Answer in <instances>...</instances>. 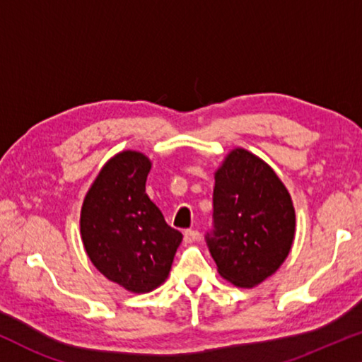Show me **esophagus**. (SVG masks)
I'll use <instances>...</instances> for the list:
<instances>
[{"label":"esophagus","mask_w":362,"mask_h":362,"mask_svg":"<svg viewBox=\"0 0 362 362\" xmlns=\"http://www.w3.org/2000/svg\"><path fill=\"white\" fill-rule=\"evenodd\" d=\"M198 238H200V233H198L197 230H187L185 233H183V241L188 243V244L195 243Z\"/></svg>","instance_id":"1"}]
</instances>
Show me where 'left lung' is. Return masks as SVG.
Wrapping results in <instances>:
<instances>
[{
    "instance_id": "left-lung-1",
    "label": "left lung",
    "mask_w": 362,
    "mask_h": 362,
    "mask_svg": "<svg viewBox=\"0 0 362 362\" xmlns=\"http://www.w3.org/2000/svg\"><path fill=\"white\" fill-rule=\"evenodd\" d=\"M295 236V210L276 172L246 149L215 172L213 230L206 244L223 279L251 288L282 266Z\"/></svg>"
}]
</instances>
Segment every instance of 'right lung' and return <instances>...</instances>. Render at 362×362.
I'll return each instance as SVG.
<instances>
[{
	"label": "right lung",
	"instance_id": "add662e5",
	"mask_svg": "<svg viewBox=\"0 0 362 362\" xmlns=\"http://www.w3.org/2000/svg\"><path fill=\"white\" fill-rule=\"evenodd\" d=\"M151 160L123 151L106 162L80 213V233L93 266L134 293L151 292L169 276L182 233L167 225L146 193Z\"/></svg>",
	"mask_w": 362,
	"mask_h": 362
}]
</instances>
